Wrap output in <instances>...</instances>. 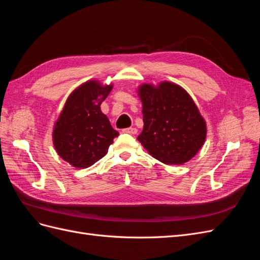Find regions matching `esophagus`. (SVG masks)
<instances>
[{
	"label": "esophagus",
	"mask_w": 260,
	"mask_h": 260,
	"mask_svg": "<svg viewBox=\"0 0 260 260\" xmlns=\"http://www.w3.org/2000/svg\"><path fill=\"white\" fill-rule=\"evenodd\" d=\"M123 132L130 133V135H137L138 130L136 128H127V129H123Z\"/></svg>",
	"instance_id": "34e87169"
}]
</instances>
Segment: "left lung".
Returning <instances> with one entry per match:
<instances>
[{"label": "left lung", "instance_id": "1", "mask_svg": "<svg viewBox=\"0 0 260 260\" xmlns=\"http://www.w3.org/2000/svg\"><path fill=\"white\" fill-rule=\"evenodd\" d=\"M138 95L142 102L143 131L140 143L157 160L182 165L198 154L206 140V121L182 86L162 81L143 83Z\"/></svg>", "mask_w": 260, "mask_h": 260}]
</instances>
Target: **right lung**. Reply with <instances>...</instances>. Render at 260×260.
Listing matches in <instances>:
<instances>
[{"instance_id":"add662e5","label":"right lung","mask_w":260,"mask_h":260,"mask_svg":"<svg viewBox=\"0 0 260 260\" xmlns=\"http://www.w3.org/2000/svg\"><path fill=\"white\" fill-rule=\"evenodd\" d=\"M113 89L89 80L68 96L53 128V144L60 158L75 168H88L104 157L114 139L119 136L113 129L101 104Z\"/></svg>"}]
</instances>
